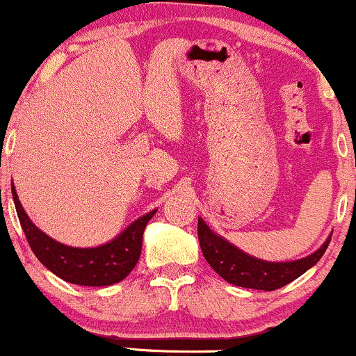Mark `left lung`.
Masks as SVG:
<instances>
[{"instance_id": "1", "label": "left lung", "mask_w": 356, "mask_h": 356, "mask_svg": "<svg viewBox=\"0 0 356 356\" xmlns=\"http://www.w3.org/2000/svg\"><path fill=\"white\" fill-rule=\"evenodd\" d=\"M197 236L204 257L220 277L241 288L263 289V291H275L277 288H283L313 268L325 254L332 239L330 236L318 251L301 259L273 263V261L257 259L241 251L229 241L212 232L201 218L197 222Z\"/></svg>"}]
</instances>
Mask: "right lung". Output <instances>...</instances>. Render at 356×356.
<instances>
[{
    "instance_id": "obj_1",
    "label": "right lung",
    "mask_w": 356,
    "mask_h": 356,
    "mask_svg": "<svg viewBox=\"0 0 356 356\" xmlns=\"http://www.w3.org/2000/svg\"><path fill=\"white\" fill-rule=\"evenodd\" d=\"M11 192L19 224L40 263L63 281L80 286H110L120 283L129 276L140 257L142 236L147 222L157 212L154 209L134 220L125 231L107 244L97 248H72L40 231L24 212L15 186L11 187Z\"/></svg>"
}]
</instances>
